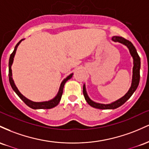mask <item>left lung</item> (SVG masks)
Here are the masks:
<instances>
[{
  "label": "left lung",
  "mask_w": 149,
  "mask_h": 149,
  "mask_svg": "<svg viewBox=\"0 0 149 149\" xmlns=\"http://www.w3.org/2000/svg\"><path fill=\"white\" fill-rule=\"evenodd\" d=\"M113 41L115 42H120L123 43L125 46H127V48L130 50V52L131 53L132 56L134 60V68H133V77H132V86L130 87V90L124 96L122 97L119 100L116 101L115 102L111 103V104H101V103H97L91 101L88 96H87V93L86 92V89H85V86L84 85L83 86V93L84 96L85 100L86 102L90 105L93 108H98V109H115V108H118V107L121 106L126 102L132 95L133 94L134 92L136 91V89L138 87L139 83L140 80V66H141V62H140V58L133 44L130 42V41L127 40L126 38L122 37V36H113L112 38Z\"/></svg>",
  "instance_id": "1"
}]
</instances>
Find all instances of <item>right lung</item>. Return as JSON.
<instances>
[{
    "label": "right lung",
    "mask_w": 149,
    "mask_h": 149,
    "mask_svg": "<svg viewBox=\"0 0 149 149\" xmlns=\"http://www.w3.org/2000/svg\"><path fill=\"white\" fill-rule=\"evenodd\" d=\"M22 40L23 39L20 40L19 42L17 43L15 47L14 51H13V52L11 53L10 57V60H9V74H8V75H9V81H10V84L12 88H13V89L14 90L15 92L18 95V96H19V98H20L24 102V103H26V105H27L28 106L30 107V108H33V109H50V108H54L55 106H56L59 103L60 101H61L62 95H63V88H64L65 84V82L67 81H68V79H70V78L72 77L73 74H70L69 76H68V77L66 78V79H65L63 81H62L61 86H60L59 91H58V94H57V96L55 97L53 99L51 100V101H45V102H33V101H30V100H29V99H27L26 98H25V97L23 96V95L20 92H19V90L17 89V88L16 87L14 81H13V77H12V70H11V65H12V64H13V58H14L15 55L17 48V46H19V44L20 43V42L22 41Z\"/></svg>",
    "instance_id": "obj_1"
}]
</instances>
